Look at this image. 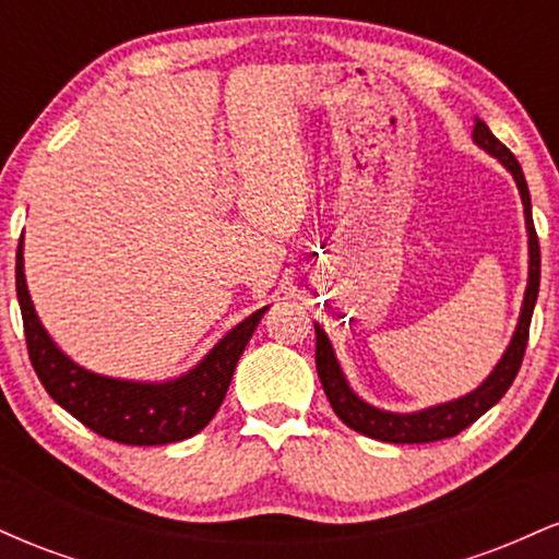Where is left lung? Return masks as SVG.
<instances>
[{
    "mask_svg": "<svg viewBox=\"0 0 559 559\" xmlns=\"http://www.w3.org/2000/svg\"><path fill=\"white\" fill-rule=\"evenodd\" d=\"M473 141L480 150L489 152L497 157L507 170L515 178L518 191L523 199V213H525V230H528V286H525V297L521 307V318H518V329L512 333V342L507 346L502 360L491 370V376L471 394L460 396V400L436 404V407L420 409V413H386L378 409L373 404L362 402L360 396L352 391L349 383L338 368L333 346L325 336V331L316 325V368L323 383L325 396H329L333 413L342 418L346 426L355 428L357 433L370 436V439L389 441V444H428V441H441L449 436H457L465 431L471 423H476L486 409L504 396V391L512 386L518 370H521L525 344H528V329L531 316H534V305L538 297V278H542V254H538V236L534 228V215H531V194L528 183L521 170L515 155L489 131L484 120L476 118V128H473Z\"/></svg>",
    "mask_w": 559,
    "mask_h": 559,
    "instance_id": "obj_1",
    "label": "left lung"
}]
</instances>
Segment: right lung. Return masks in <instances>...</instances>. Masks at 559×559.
I'll use <instances>...</instances> for the list:
<instances>
[{
    "label": "right lung",
    "instance_id": "add662e5",
    "mask_svg": "<svg viewBox=\"0 0 559 559\" xmlns=\"http://www.w3.org/2000/svg\"><path fill=\"white\" fill-rule=\"evenodd\" d=\"M15 288L31 365L47 394L94 433L131 447L173 444L202 431L226 400L236 362L267 310L262 307L230 329L189 373L165 383H141L92 373L57 349L25 286L23 236L15 258Z\"/></svg>",
    "mask_w": 559,
    "mask_h": 559
}]
</instances>
